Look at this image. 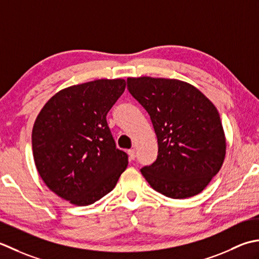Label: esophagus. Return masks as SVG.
Masks as SVG:
<instances>
[{"label":"esophagus","mask_w":259,"mask_h":259,"mask_svg":"<svg viewBox=\"0 0 259 259\" xmlns=\"http://www.w3.org/2000/svg\"><path fill=\"white\" fill-rule=\"evenodd\" d=\"M127 154H128L130 160H134V159H135V150H133V149L128 150V151H127Z\"/></svg>","instance_id":"34e87169"}]
</instances>
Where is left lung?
<instances>
[{"label":"left lung","mask_w":259,"mask_h":259,"mask_svg":"<svg viewBox=\"0 0 259 259\" xmlns=\"http://www.w3.org/2000/svg\"><path fill=\"white\" fill-rule=\"evenodd\" d=\"M127 89L149 113L157 137L155 162L141 168L145 180L172 199L201 192L226 155L214 105L199 89L177 79L127 78Z\"/></svg>","instance_id":"8db88e82"}]
</instances>
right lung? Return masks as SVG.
Returning <instances> with one entry per match:
<instances>
[{
    "mask_svg": "<svg viewBox=\"0 0 259 259\" xmlns=\"http://www.w3.org/2000/svg\"><path fill=\"white\" fill-rule=\"evenodd\" d=\"M125 86L124 79H98L65 88L35 119L36 170L51 191L72 204L106 196L127 166L128 156L116 147L106 120Z\"/></svg>",
    "mask_w": 259,
    "mask_h": 259,
    "instance_id": "add662e5",
    "label": "right lung"
}]
</instances>
